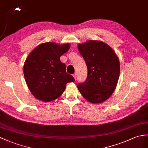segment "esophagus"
<instances>
[{"instance_id":"1","label":"esophagus","mask_w":148,"mask_h":148,"mask_svg":"<svg viewBox=\"0 0 148 148\" xmlns=\"http://www.w3.org/2000/svg\"><path fill=\"white\" fill-rule=\"evenodd\" d=\"M73 77L74 78V79L76 80V74H73Z\"/></svg>"}]
</instances>
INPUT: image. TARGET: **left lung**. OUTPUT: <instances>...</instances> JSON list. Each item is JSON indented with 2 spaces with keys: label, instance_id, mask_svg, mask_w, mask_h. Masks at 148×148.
Listing matches in <instances>:
<instances>
[{
  "label": "left lung",
  "instance_id": "left-lung-1",
  "mask_svg": "<svg viewBox=\"0 0 148 148\" xmlns=\"http://www.w3.org/2000/svg\"><path fill=\"white\" fill-rule=\"evenodd\" d=\"M78 50L86 64L88 76L77 88L87 101L98 104L106 101L115 91L120 75V62L105 42L88 40L79 43Z\"/></svg>",
  "mask_w": 148,
  "mask_h": 148
}]
</instances>
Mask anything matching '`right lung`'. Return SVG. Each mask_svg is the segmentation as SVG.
<instances>
[{
  "label": "right lung",
  "instance_id": "obj_1",
  "mask_svg": "<svg viewBox=\"0 0 148 148\" xmlns=\"http://www.w3.org/2000/svg\"><path fill=\"white\" fill-rule=\"evenodd\" d=\"M69 43L46 42L38 45L28 55L23 72L26 84L36 99L51 101L63 93L67 83L74 82L66 73L60 57L70 49Z\"/></svg>",
  "mask_w": 148,
  "mask_h": 148
}]
</instances>
